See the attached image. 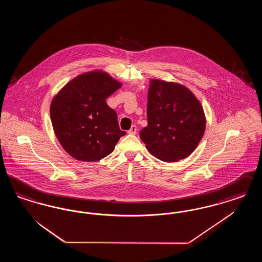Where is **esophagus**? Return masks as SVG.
Segmentation results:
<instances>
[{
	"label": "esophagus",
	"instance_id": "obj_1",
	"mask_svg": "<svg viewBox=\"0 0 262 262\" xmlns=\"http://www.w3.org/2000/svg\"><path fill=\"white\" fill-rule=\"evenodd\" d=\"M137 132V125H132V127L129 128V130L127 132V134H129V135H136Z\"/></svg>",
	"mask_w": 262,
	"mask_h": 262
}]
</instances>
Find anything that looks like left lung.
Instances as JSON below:
<instances>
[{"mask_svg": "<svg viewBox=\"0 0 262 262\" xmlns=\"http://www.w3.org/2000/svg\"><path fill=\"white\" fill-rule=\"evenodd\" d=\"M147 122L140 139L153 156L165 162L190 155L206 125L203 108L188 88L159 79L150 80Z\"/></svg>", "mask_w": 262, "mask_h": 262, "instance_id": "8db88e82", "label": "left lung"}]
</instances>
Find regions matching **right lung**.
<instances>
[{
    "label": "right lung",
    "instance_id": "1",
    "mask_svg": "<svg viewBox=\"0 0 262 262\" xmlns=\"http://www.w3.org/2000/svg\"><path fill=\"white\" fill-rule=\"evenodd\" d=\"M122 83L101 71L77 75L54 97L51 121L62 148L76 160L95 162L115 149L125 136L106 98Z\"/></svg>",
    "mask_w": 262,
    "mask_h": 262
}]
</instances>
